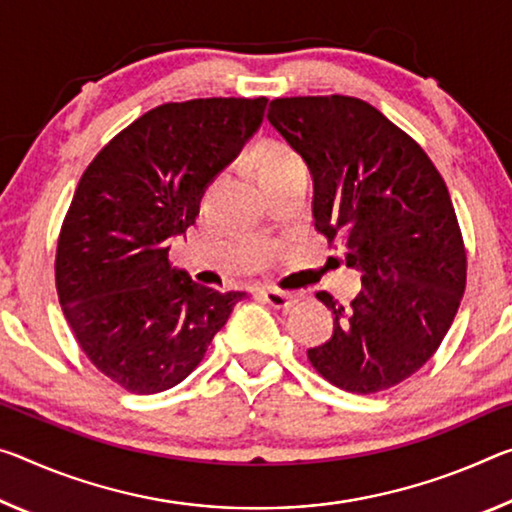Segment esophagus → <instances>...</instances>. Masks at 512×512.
Here are the masks:
<instances>
[{
    "instance_id": "34e87169",
    "label": "esophagus",
    "mask_w": 512,
    "mask_h": 512,
    "mask_svg": "<svg viewBox=\"0 0 512 512\" xmlns=\"http://www.w3.org/2000/svg\"><path fill=\"white\" fill-rule=\"evenodd\" d=\"M262 296L266 303L275 307V310H289V307L296 305V300H298L294 294H289V291H280L275 287H264Z\"/></svg>"
}]
</instances>
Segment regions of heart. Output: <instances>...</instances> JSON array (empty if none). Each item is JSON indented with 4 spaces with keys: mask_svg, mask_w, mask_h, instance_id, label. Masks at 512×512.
I'll list each match as a JSON object with an SVG mask.
<instances>
[{
    "mask_svg": "<svg viewBox=\"0 0 512 512\" xmlns=\"http://www.w3.org/2000/svg\"><path fill=\"white\" fill-rule=\"evenodd\" d=\"M294 164H303L296 150H291L287 143L282 141H269L259 148V175L273 173V170L289 168Z\"/></svg>",
    "mask_w": 512,
    "mask_h": 512,
    "instance_id": "b5f03b06",
    "label": "heart"
}]
</instances>
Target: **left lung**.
<instances>
[{"label":"left lung","instance_id":"left-lung-1","mask_svg":"<svg viewBox=\"0 0 512 512\" xmlns=\"http://www.w3.org/2000/svg\"><path fill=\"white\" fill-rule=\"evenodd\" d=\"M266 118L310 168L316 230L362 273L348 305L316 294L335 328L307 358L353 394L403 383L442 344L465 291L467 255L442 175L358 97H280Z\"/></svg>","mask_w":512,"mask_h":512}]
</instances>
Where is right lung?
<instances>
[{
	"instance_id": "add662e5",
	"label": "right lung",
	"mask_w": 512,
	"mask_h": 512,
	"mask_svg": "<svg viewBox=\"0 0 512 512\" xmlns=\"http://www.w3.org/2000/svg\"><path fill=\"white\" fill-rule=\"evenodd\" d=\"M266 97L170 102L123 129L81 175L56 246V291L81 351L134 394L175 387L246 291L168 262L207 186L264 120Z\"/></svg>"
}]
</instances>
